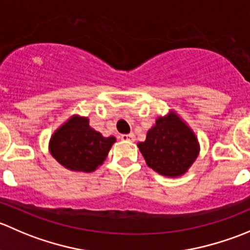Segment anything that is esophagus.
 <instances>
[{
	"mask_svg": "<svg viewBox=\"0 0 250 250\" xmlns=\"http://www.w3.org/2000/svg\"><path fill=\"white\" fill-rule=\"evenodd\" d=\"M121 139L127 140V142H134L135 135L133 134V133H130V134H122L121 135Z\"/></svg>",
	"mask_w": 250,
	"mask_h": 250,
	"instance_id": "esophagus-1",
	"label": "esophagus"
}]
</instances>
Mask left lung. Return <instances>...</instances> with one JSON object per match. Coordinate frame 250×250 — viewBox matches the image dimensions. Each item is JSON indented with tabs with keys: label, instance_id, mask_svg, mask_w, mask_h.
<instances>
[{
	"label": "left lung",
	"instance_id": "left-lung-1",
	"mask_svg": "<svg viewBox=\"0 0 250 250\" xmlns=\"http://www.w3.org/2000/svg\"><path fill=\"white\" fill-rule=\"evenodd\" d=\"M138 147L147 166L167 177L186 173L199 154L194 132L173 112L157 118Z\"/></svg>",
	"mask_w": 250,
	"mask_h": 250
}]
</instances>
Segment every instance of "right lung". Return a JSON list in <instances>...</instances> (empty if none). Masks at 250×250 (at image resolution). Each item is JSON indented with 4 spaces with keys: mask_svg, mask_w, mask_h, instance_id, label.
<instances>
[{
    "mask_svg": "<svg viewBox=\"0 0 250 250\" xmlns=\"http://www.w3.org/2000/svg\"><path fill=\"white\" fill-rule=\"evenodd\" d=\"M116 142L104 137L89 125V120L72 116L50 139V152L66 168L77 172H93L103 165Z\"/></svg>",
    "mask_w": 250,
    "mask_h": 250,
    "instance_id": "1",
    "label": "right lung"
}]
</instances>
